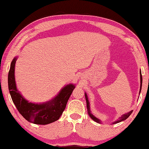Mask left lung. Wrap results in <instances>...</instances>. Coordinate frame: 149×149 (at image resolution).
Listing matches in <instances>:
<instances>
[{
	"label": "left lung",
	"instance_id": "8db88e82",
	"mask_svg": "<svg viewBox=\"0 0 149 149\" xmlns=\"http://www.w3.org/2000/svg\"><path fill=\"white\" fill-rule=\"evenodd\" d=\"M140 81H141V85H140V91H139V95L141 93V87H142V81H143V77H142V75H141V71L140 70ZM85 99H86V102H87V112H88V114H89L90 118H91L93 120H94L95 122H97V123H101V120L99 118H97V117H95L94 115H93L91 112V109H90V104H89V99H88V97H87V95L86 92L85 93ZM133 112V110H131L129 112H127L125 113V114H123L122 116L118 118V120L117 121H116V122H114L112 123V124H114V123H118L119 122H122V121L125 120L127 119V118L130 116L132 114V113Z\"/></svg>",
	"mask_w": 149,
	"mask_h": 149
}]
</instances>
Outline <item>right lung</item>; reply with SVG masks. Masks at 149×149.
<instances>
[{
	"mask_svg": "<svg viewBox=\"0 0 149 149\" xmlns=\"http://www.w3.org/2000/svg\"><path fill=\"white\" fill-rule=\"evenodd\" d=\"M17 59V56H16L11 62L8 84L10 94L17 110L25 119L35 124L46 125L58 120L66 107L75 85H66L62 88L56 97L49 101L42 103L29 102L17 89L15 80V65Z\"/></svg>",
	"mask_w": 149,
	"mask_h": 149,
	"instance_id": "right-lung-1",
	"label": "right lung"
}]
</instances>
